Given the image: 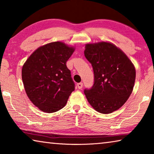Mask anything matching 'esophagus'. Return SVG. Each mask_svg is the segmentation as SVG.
<instances>
[{
  "label": "esophagus",
  "mask_w": 154,
  "mask_h": 154,
  "mask_svg": "<svg viewBox=\"0 0 154 154\" xmlns=\"http://www.w3.org/2000/svg\"><path fill=\"white\" fill-rule=\"evenodd\" d=\"M77 87L79 89H82V87H83V83L82 82H80V83L77 84Z\"/></svg>",
  "instance_id": "1"
}]
</instances>
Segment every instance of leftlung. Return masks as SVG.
<instances>
[{"label":"left lung","mask_w":154,"mask_h":154,"mask_svg":"<svg viewBox=\"0 0 154 154\" xmlns=\"http://www.w3.org/2000/svg\"><path fill=\"white\" fill-rule=\"evenodd\" d=\"M84 55L94 72V84L91 88L85 89V95L97 112L113 113L123 106L132 93L136 79L134 64L111 43L86 44Z\"/></svg>","instance_id":"left-lung-1"}]
</instances>
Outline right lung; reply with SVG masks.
Instances as JSON below:
<instances>
[{"label":"right lung","instance_id":"obj_1","mask_svg":"<svg viewBox=\"0 0 154 154\" xmlns=\"http://www.w3.org/2000/svg\"><path fill=\"white\" fill-rule=\"evenodd\" d=\"M75 48L62 42L36 49L22 68V79L29 99L41 111L54 113L65 106L75 84L66 66Z\"/></svg>","mask_w":154,"mask_h":154}]
</instances>
